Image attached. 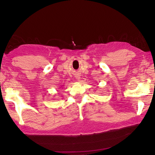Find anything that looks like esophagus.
I'll list each match as a JSON object with an SVG mask.
<instances>
[{"mask_svg": "<svg viewBox=\"0 0 155 155\" xmlns=\"http://www.w3.org/2000/svg\"><path fill=\"white\" fill-rule=\"evenodd\" d=\"M75 77H76V78H77V80H79L80 78H81V77H80L79 74H77V75L75 76Z\"/></svg>", "mask_w": 155, "mask_h": 155, "instance_id": "obj_1", "label": "esophagus"}]
</instances>
